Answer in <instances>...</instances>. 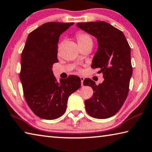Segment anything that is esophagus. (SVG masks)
I'll return each instance as SVG.
<instances>
[{
	"label": "esophagus",
	"instance_id": "obj_1",
	"mask_svg": "<svg viewBox=\"0 0 152 152\" xmlns=\"http://www.w3.org/2000/svg\"><path fill=\"white\" fill-rule=\"evenodd\" d=\"M80 80H81V84H82V86H83V82L84 80V78L83 76H80Z\"/></svg>",
	"mask_w": 152,
	"mask_h": 152
}]
</instances>
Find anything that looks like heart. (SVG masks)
<instances>
[{"mask_svg": "<svg viewBox=\"0 0 152 152\" xmlns=\"http://www.w3.org/2000/svg\"><path fill=\"white\" fill-rule=\"evenodd\" d=\"M76 38L80 47L92 46L93 39L90 36L85 32H79L76 35Z\"/></svg>", "mask_w": 152, "mask_h": 152, "instance_id": "b5f03b06", "label": "heart"}]
</instances>
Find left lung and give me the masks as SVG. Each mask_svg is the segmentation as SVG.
Instances as JSON below:
<instances>
[{
	"label": "left lung",
	"mask_w": 152,
	"mask_h": 152,
	"mask_svg": "<svg viewBox=\"0 0 152 152\" xmlns=\"http://www.w3.org/2000/svg\"><path fill=\"white\" fill-rule=\"evenodd\" d=\"M76 25L97 38L98 48L91 67L99 69L104 78L98 85L90 78L84 80V86L94 90L92 97L84 102L86 110L93 118L106 119L119 111L128 96L132 75L130 46L124 33L106 22Z\"/></svg>",
	"instance_id": "1"
}]
</instances>
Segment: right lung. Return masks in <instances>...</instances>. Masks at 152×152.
<instances>
[{
  "label": "right lung",
  "instance_id": "add662e5",
  "mask_svg": "<svg viewBox=\"0 0 152 152\" xmlns=\"http://www.w3.org/2000/svg\"><path fill=\"white\" fill-rule=\"evenodd\" d=\"M74 23L50 22L30 33L21 55L20 79L24 98L35 115L54 120L64 114L68 97L81 86L78 76L57 82L52 68L57 58L60 34Z\"/></svg>",
  "mask_w": 152,
  "mask_h": 152
}]
</instances>
